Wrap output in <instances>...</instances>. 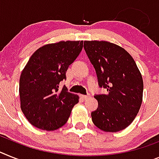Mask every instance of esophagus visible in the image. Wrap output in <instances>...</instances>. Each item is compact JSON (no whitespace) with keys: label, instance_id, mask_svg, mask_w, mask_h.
<instances>
[{"label":"esophagus","instance_id":"34e87169","mask_svg":"<svg viewBox=\"0 0 159 159\" xmlns=\"http://www.w3.org/2000/svg\"><path fill=\"white\" fill-rule=\"evenodd\" d=\"M80 97H81L82 99H87V98L90 97V95H83V94H81V95H80Z\"/></svg>","mask_w":159,"mask_h":159}]
</instances>
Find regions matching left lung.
Returning <instances> with one entry per match:
<instances>
[{
	"label": "left lung",
	"instance_id": "8db88e82",
	"mask_svg": "<svg viewBox=\"0 0 159 159\" xmlns=\"http://www.w3.org/2000/svg\"><path fill=\"white\" fill-rule=\"evenodd\" d=\"M84 48L95 69L100 87L98 108L91 112L96 127L107 133L126 129L137 116L143 98V79L127 51L107 41H84Z\"/></svg>",
	"mask_w": 159,
	"mask_h": 159
}]
</instances>
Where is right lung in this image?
<instances>
[{"label": "right lung", "mask_w": 159, "mask_h": 159, "mask_svg": "<svg viewBox=\"0 0 159 159\" xmlns=\"http://www.w3.org/2000/svg\"><path fill=\"white\" fill-rule=\"evenodd\" d=\"M83 41H60L37 49L22 69L19 81L20 107L33 126L55 131L66 124L79 96L59 85L78 57Z\"/></svg>", "instance_id": "right-lung-1"}]
</instances>
